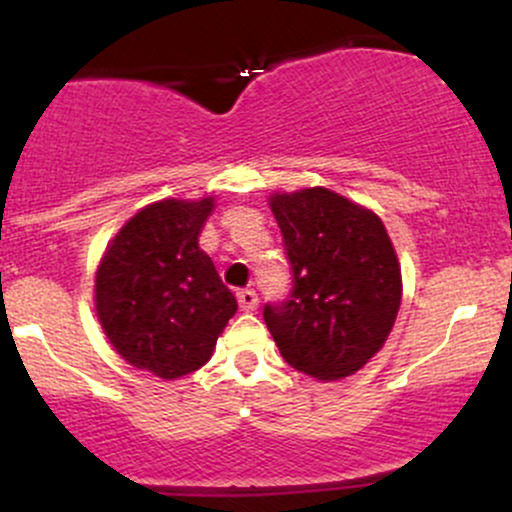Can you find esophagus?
<instances>
[{
    "mask_svg": "<svg viewBox=\"0 0 512 512\" xmlns=\"http://www.w3.org/2000/svg\"><path fill=\"white\" fill-rule=\"evenodd\" d=\"M257 303H260V298H257L255 289H243V291H238V305H240V310H245V313H252V310H257Z\"/></svg>",
    "mask_w": 512,
    "mask_h": 512,
    "instance_id": "34e87169",
    "label": "esophagus"
}]
</instances>
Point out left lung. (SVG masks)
Wrapping results in <instances>:
<instances>
[{"mask_svg": "<svg viewBox=\"0 0 512 512\" xmlns=\"http://www.w3.org/2000/svg\"><path fill=\"white\" fill-rule=\"evenodd\" d=\"M291 291L262 315L291 368L317 380L356 373L385 344L402 274L383 221L325 187L272 197Z\"/></svg>", "mask_w": 512, "mask_h": 512, "instance_id": "1", "label": "left lung"}]
</instances>
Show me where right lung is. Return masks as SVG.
Here are the masks:
<instances>
[{"label": "right lung", "instance_id": "add662e5", "mask_svg": "<svg viewBox=\"0 0 512 512\" xmlns=\"http://www.w3.org/2000/svg\"><path fill=\"white\" fill-rule=\"evenodd\" d=\"M214 199H163L132 216L105 250L96 310L110 344L132 366L180 378L209 361L238 310L199 233Z\"/></svg>", "mask_w": 512, "mask_h": 512}]
</instances>
